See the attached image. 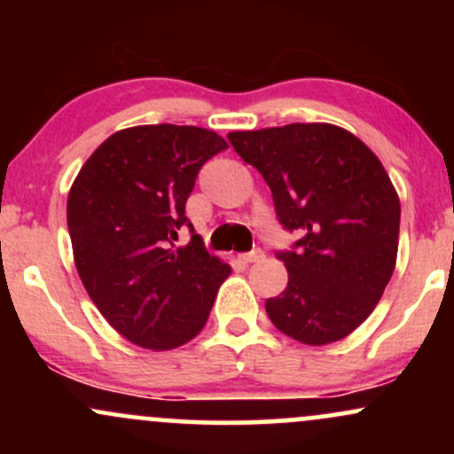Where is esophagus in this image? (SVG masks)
<instances>
[{
    "label": "esophagus",
    "mask_w": 454,
    "mask_h": 454,
    "mask_svg": "<svg viewBox=\"0 0 454 454\" xmlns=\"http://www.w3.org/2000/svg\"><path fill=\"white\" fill-rule=\"evenodd\" d=\"M264 258V252L262 249H254V252H247V254H241V260L245 264H252V262H260V260Z\"/></svg>",
    "instance_id": "esophagus-1"
}]
</instances>
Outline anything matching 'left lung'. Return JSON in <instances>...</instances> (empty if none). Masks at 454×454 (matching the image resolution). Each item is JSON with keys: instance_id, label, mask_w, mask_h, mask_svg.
Segmentation results:
<instances>
[{"instance_id": "left-lung-1", "label": "left lung", "mask_w": 454, "mask_h": 454, "mask_svg": "<svg viewBox=\"0 0 454 454\" xmlns=\"http://www.w3.org/2000/svg\"><path fill=\"white\" fill-rule=\"evenodd\" d=\"M228 138L267 181L281 226L303 237L278 254L288 286L264 305L270 322L305 346L343 340L376 309L397 262L401 205L382 161L333 123Z\"/></svg>"}]
</instances>
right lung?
Segmentation results:
<instances>
[{
	"label": "right lung",
	"instance_id": "add662e5",
	"mask_svg": "<svg viewBox=\"0 0 454 454\" xmlns=\"http://www.w3.org/2000/svg\"><path fill=\"white\" fill-rule=\"evenodd\" d=\"M228 149L213 129L134 126L114 132L78 170L67 194L74 264L90 299L119 335L147 350L194 340L231 264L190 226L185 202L207 160ZM194 232V228H192Z\"/></svg>",
	"mask_w": 454,
	"mask_h": 454
}]
</instances>
